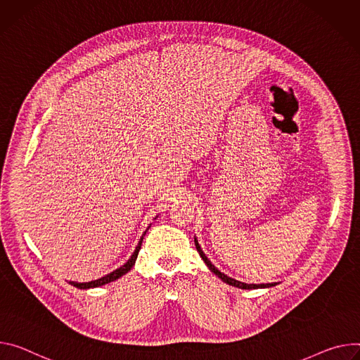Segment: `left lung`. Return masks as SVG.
<instances>
[{
	"label": "left lung",
	"mask_w": 360,
	"mask_h": 360,
	"mask_svg": "<svg viewBox=\"0 0 360 360\" xmlns=\"http://www.w3.org/2000/svg\"><path fill=\"white\" fill-rule=\"evenodd\" d=\"M193 241H195V247H197V251L200 252V255H201V258L204 259V263L207 264V267L211 270V273H214L217 277H219L224 283H226V284H230V285H234V287H238V288H243V290H252V288H269V287H274L277 283H267V284H247V283H243V281H238V280H236V278H231V277H228L226 274H224V273H221L212 263L211 261L208 259V257L205 255V252L202 251V248H201V245L198 244V240H197V237H193Z\"/></svg>",
	"instance_id": "1"
}]
</instances>
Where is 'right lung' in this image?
<instances>
[{"mask_svg":"<svg viewBox=\"0 0 360 360\" xmlns=\"http://www.w3.org/2000/svg\"><path fill=\"white\" fill-rule=\"evenodd\" d=\"M149 226H150V225H149ZM149 226L146 228V231L149 230ZM146 231H145L143 236L141 237V240H139V243H138V245H136L134 254L130 255V258L126 261V263H124L122 267L116 269L115 271H112V273H109V274H106V276H103V277H101V278H97V280H91V281H87V283H77V281H69V283H70L72 285L80 288V290H87V288H94V287H102V285H105V284H109V283H112V281L120 278L122 276H124L127 271H130V269H132V267L135 266L136 258H138V254H139V250H141V245H142V241H143V237H145Z\"/></svg>","mask_w":360,"mask_h":360,"instance_id":"1","label":"right lung"}]
</instances>
